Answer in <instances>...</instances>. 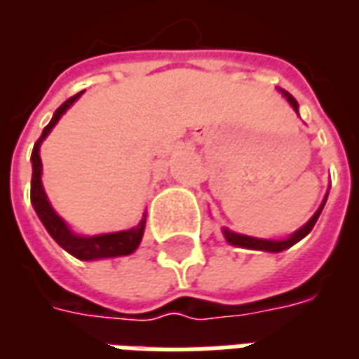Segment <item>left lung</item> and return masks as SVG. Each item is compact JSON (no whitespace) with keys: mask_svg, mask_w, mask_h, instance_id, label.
Listing matches in <instances>:
<instances>
[{"mask_svg":"<svg viewBox=\"0 0 359 359\" xmlns=\"http://www.w3.org/2000/svg\"><path fill=\"white\" fill-rule=\"evenodd\" d=\"M283 94H285L286 100L290 102V105L294 107V111L298 113V102L294 100V95H290L288 92H285V90H283ZM325 202H327V196H325L321 208L316 211V215L309 219L308 223L302 226L300 231H296V233H294L290 238H286V241H262V238H252V236L236 234V233H233V231H229V229H223V233H225L226 241L231 242V244H234V246H242V248H252V250H265V252H283V250L290 248L292 244H296L298 241H302L306 234H309V231L313 229V225L317 223V219H319V215H321V211H323Z\"/></svg>","mask_w":359,"mask_h":359,"instance_id":"1","label":"left lung"}]
</instances>
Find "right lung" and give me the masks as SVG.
Returning <instances> with one entry per match:
<instances>
[{
    "label": "right lung",
    "mask_w": 359,
    "mask_h": 359,
    "mask_svg": "<svg viewBox=\"0 0 359 359\" xmlns=\"http://www.w3.org/2000/svg\"><path fill=\"white\" fill-rule=\"evenodd\" d=\"M82 92H79L73 97H69L63 105H59L57 111L53 113L50 125L43 128L42 136L38 138L32 149V182H30V200L34 205L38 217L43 223V226L48 229V233L51 234V238L57 242L59 246L67 250L69 254H73L79 259H100V257H117V256H128L133 254L134 250L138 248V244L142 241L144 234V226H146V217L142 219L138 225L130 229V231H121V233L102 234V236H76L69 231V226L65 225V221L59 217L57 213L53 211V208L46 198L42 187V159H40V144L50 134V130L55 126L61 115L65 113L74 102L76 97H81Z\"/></svg>",
    "instance_id": "right-lung-1"
}]
</instances>
